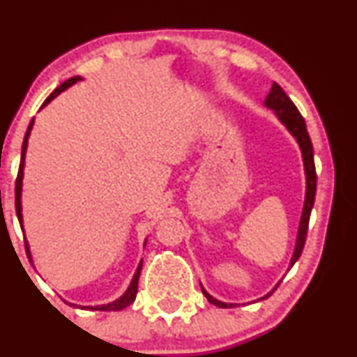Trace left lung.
I'll return each mask as SVG.
<instances>
[{
  "instance_id": "1",
  "label": "left lung",
  "mask_w": 357,
  "mask_h": 357,
  "mask_svg": "<svg viewBox=\"0 0 357 357\" xmlns=\"http://www.w3.org/2000/svg\"><path fill=\"white\" fill-rule=\"evenodd\" d=\"M265 107L275 112L278 121L287 127L290 134L296 137L298 147H301L302 153V161H304V171H305V202L304 208H302V216L301 223H298V231H297V240H296V248H294V255L290 258L289 268L294 267V264L301 257L302 250H304L305 238H307V228H309V220H310V211H312L314 202H315V188H317V174H315V165H314V147L310 142L309 132H307V126L304 117L301 116L298 109L294 105V102L289 99V96L284 92V89L280 85L273 82L272 89H270L267 99H265ZM278 284L273 287L275 290ZM204 297L208 298V302H211L213 305L221 307V309H228V307H235L236 304H227V302H221L218 298L211 297L206 290L203 289ZM272 290V292H273ZM272 292H268L267 296L261 298H267L272 296Z\"/></svg>"
}]
</instances>
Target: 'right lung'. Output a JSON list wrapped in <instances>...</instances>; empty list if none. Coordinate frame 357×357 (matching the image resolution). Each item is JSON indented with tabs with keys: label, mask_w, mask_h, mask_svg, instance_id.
<instances>
[{
	"label": "right lung",
	"mask_w": 357,
	"mask_h": 357,
	"mask_svg": "<svg viewBox=\"0 0 357 357\" xmlns=\"http://www.w3.org/2000/svg\"><path fill=\"white\" fill-rule=\"evenodd\" d=\"M82 80L80 75L77 77H72V79L65 80L63 84L60 85V87H56L53 92L48 96V99L43 102L42 107H45L47 104H50V102L55 99L56 96H60L63 90H67L68 87H72L73 84H77V82ZM33 124H35V119H31L30 126H28L26 129V134H24V141H23V146H22V161H20V169H18V178H16V188H15V206H16V216H18V221H20V227L23 228V215H22V190H23V169H24V158H26V147H28V139H30V134H31V129H33ZM24 231V230H23ZM147 241V240H146ZM144 241V245H146ZM24 248H26V255L30 258V261L33 264V258H31V253H30V245H28V241L24 240ZM141 270H142V260L139 261L137 265V270L136 273H134L132 280H130V285L127 287V290L124 292V296H121L117 298V301L114 302H109V304H104V305H77L80 307V309H90V310H122L126 309L127 305L132 304L134 301H136V296H137V284H139V275H141ZM70 305H75V304H70Z\"/></svg>",
	"instance_id": "obj_1"
}]
</instances>
